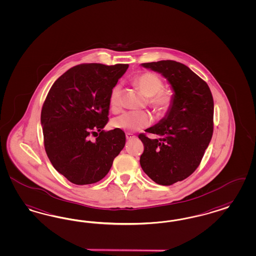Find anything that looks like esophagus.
Returning a JSON list of instances; mask_svg holds the SVG:
<instances>
[{"label":"esophagus","mask_w":256,"mask_h":256,"mask_svg":"<svg viewBox=\"0 0 256 256\" xmlns=\"http://www.w3.org/2000/svg\"><path fill=\"white\" fill-rule=\"evenodd\" d=\"M136 138L134 134H132L131 132H126V138H127V140H132V138Z\"/></svg>","instance_id":"obj_1"}]
</instances>
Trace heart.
I'll use <instances>...</instances> for the list:
<instances>
[{"instance_id":"1","label":"heart","mask_w":256,"mask_h":256,"mask_svg":"<svg viewBox=\"0 0 256 256\" xmlns=\"http://www.w3.org/2000/svg\"><path fill=\"white\" fill-rule=\"evenodd\" d=\"M134 84L147 98V104L154 114L164 118L170 114L174 105L172 91L163 89L164 82L160 75L154 72H143L134 78ZM109 104L112 111L118 112L122 104V86L116 84L109 96ZM152 122L151 114L146 111L127 112L113 118L111 125L116 129L124 131H138L147 128Z\"/></svg>"}]
</instances>
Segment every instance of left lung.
<instances>
[{
    "mask_svg": "<svg viewBox=\"0 0 256 256\" xmlns=\"http://www.w3.org/2000/svg\"><path fill=\"white\" fill-rule=\"evenodd\" d=\"M165 76L174 91L170 114L138 134L144 146L140 166L156 183L172 185L198 167L214 132V98L208 84L189 67L176 60L142 64Z\"/></svg>",
    "mask_w": 256,
    "mask_h": 256,
    "instance_id": "1",
    "label": "left lung"
}]
</instances>
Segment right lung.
<instances>
[{
  "label": "right lung",
  "instance_id": "obj_1",
  "mask_svg": "<svg viewBox=\"0 0 256 256\" xmlns=\"http://www.w3.org/2000/svg\"><path fill=\"white\" fill-rule=\"evenodd\" d=\"M128 66L78 64L48 92L40 114L44 149L53 167L74 184L102 180L124 149L122 130L102 129L109 120L110 92Z\"/></svg>",
  "mask_w": 256,
  "mask_h": 256
}]
</instances>
